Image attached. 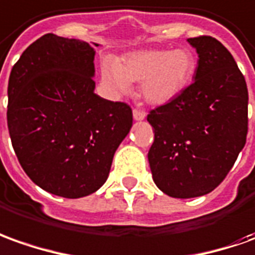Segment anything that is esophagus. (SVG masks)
<instances>
[{
	"mask_svg": "<svg viewBox=\"0 0 255 255\" xmlns=\"http://www.w3.org/2000/svg\"><path fill=\"white\" fill-rule=\"evenodd\" d=\"M133 118H134V121H143L145 118V112L144 111L134 110L133 111Z\"/></svg>",
	"mask_w": 255,
	"mask_h": 255,
	"instance_id": "34e87169",
	"label": "esophagus"
}]
</instances>
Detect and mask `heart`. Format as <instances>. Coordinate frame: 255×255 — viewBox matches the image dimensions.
<instances>
[{
	"mask_svg": "<svg viewBox=\"0 0 255 255\" xmlns=\"http://www.w3.org/2000/svg\"><path fill=\"white\" fill-rule=\"evenodd\" d=\"M196 71V58L189 50H143L129 54L119 62H105L103 82L115 93L140 84V94L147 103L162 105L179 97L190 84Z\"/></svg>",
	"mask_w": 255,
	"mask_h": 255,
	"instance_id": "1",
	"label": "heart"
}]
</instances>
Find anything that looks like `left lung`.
<instances>
[{
  "mask_svg": "<svg viewBox=\"0 0 255 255\" xmlns=\"http://www.w3.org/2000/svg\"><path fill=\"white\" fill-rule=\"evenodd\" d=\"M198 55L193 83L147 117L152 179L173 198L208 194L229 173L247 136L249 91L232 54L217 38H187Z\"/></svg>",
  "mask_w": 255,
  "mask_h": 255,
  "instance_id": "1",
  "label": "left lung"
}]
</instances>
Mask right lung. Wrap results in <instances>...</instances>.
<instances>
[{
    "label": "right lung",
    "instance_id": "1",
    "mask_svg": "<svg viewBox=\"0 0 255 255\" xmlns=\"http://www.w3.org/2000/svg\"><path fill=\"white\" fill-rule=\"evenodd\" d=\"M93 45L44 34L9 75L6 119L15 154L38 187L59 197L97 191L133 125L129 105L94 93Z\"/></svg>",
    "mask_w": 255,
    "mask_h": 255
}]
</instances>
